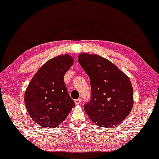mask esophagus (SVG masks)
Returning a JSON list of instances; mask_svg holds the SVG:
<instances>
[{
	"label": "esophagus",
	"instance_id": "34e87169",
	"mask_svg": "<svg viewBox=\"0 0 159 159\" xmlns=\"http://www.w3.org/2000/svg\"><path fill=\"white\" fill-rule=\"evenodd\" d=\"M81 101H82V99L80 98H77V99L75 100V104L78 105V104H80V103H81Z\"/></svg>",
	"mask_w": 159,
	"mask_h": 159
}]
</instances>
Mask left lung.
<instances>
[{
  "label": "left lung",
  "mask_w": 159,
  "mask_h": 159,
  "mask_svg": "<svg viewBox=\"0 0 159 159\" xmlns=\"http://www.w3.org/2000/svg\"><path fill=\"white\" fill-rule=\"evenodd\" d=\"M78 61L90 79L91 98L84 105L86 113L99 127L118 125L133 106V89L129 78L99 56L82 53Z\"/></svg>",
  "instance_id": "obj_1"
}]
</instances>
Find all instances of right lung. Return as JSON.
Here are the masks:
<instances>
[{"mask_svg": "<svg viewBox=\"0 0 159 159\" xmlns=\"http://www.w3.org/2000/svg\"><path fill=\"white\" fill-rule=\"evenodd\" d=\"M72 63V57L67 54L49 60L38 70L26 90L28 113L41 127L58 126L75 106L63 80Z\"/></svg>", "mask_w": 159, "mask_h": 159, "instance_id": "obj_1", "label": "right lung"}]
</instances>
